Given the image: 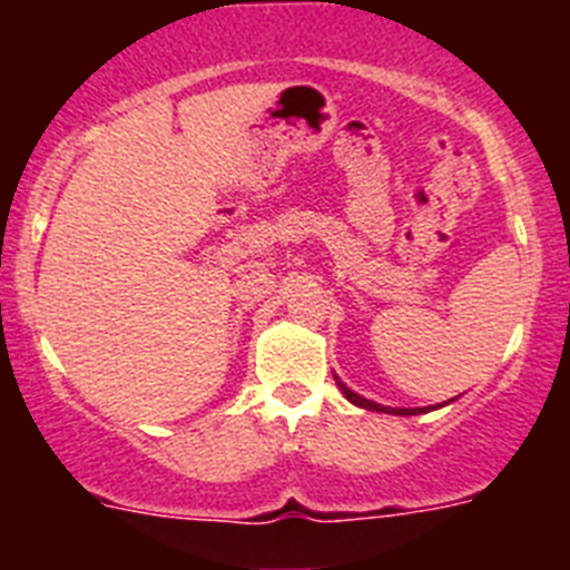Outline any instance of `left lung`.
<instances>
[{"instance_id":"obj_1","label":"left lung","mask_w":570,"mask_h":570,"mask_svg":"<svg viewBox=\"0 0 570 570\" xmlns=\"http://www.w3.org/2000/svg\"><path fill=\"white\" fill-rule=\"evenodd\" d=\"M334 380H336V385H340L342 394H345L347 402H354V405L365 407V411H376V414L414 416V414H425V411H434V407H436V405H431V407H387V405H380V402H371V400H365V396L354 394V391H351V387H347L345 382H340V376H334Z\"/></svg>"}]
</instances>
